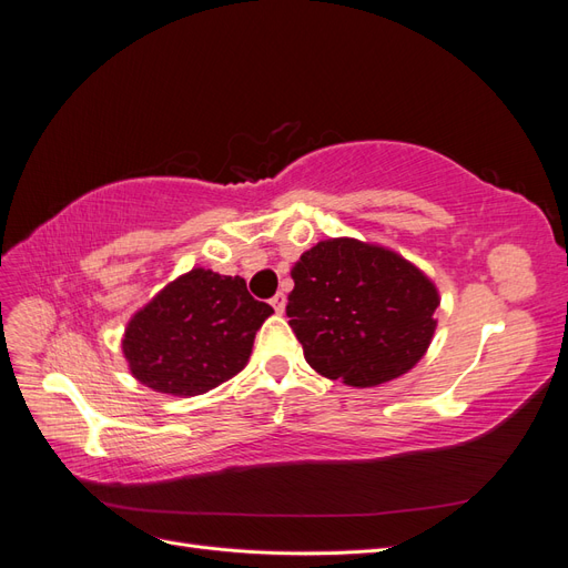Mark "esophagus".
Instances as JSON below:
<instances>
[{
    "mask_svg": "<svg viewBox=\"0 0 568 568\" xmlns=\"http://www.w3.org/2000/svg\"><path fill=\"white\" fill-rule=\"evenodd\" d=\"M272 307H274V311H277V315H282L284 313V307H286V296L282 294V291H280V294H274L272 296Z\"/></svg>",
    "mask_w": 568,
    "mask_h": 568,
    "instance_id": "1",
    "label": "esophagus"
}]
</instances>
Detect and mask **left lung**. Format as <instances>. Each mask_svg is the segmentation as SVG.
<instances>
[{
    "instance_id": "8db88e82",
    "label": "left lung",
    "mask_w": 568,
    "mask_h": 568,
    "mask_svg": "<svg viewBox=\"0 0 568 568\" xmlns=\"http://www.w3.org/2000/svg\"><path fill=\"white\" fill-rule=\"evenodd\" d=\"M286 317L317 374L353 388L398 379L432 346L440 294L428 274L382 244L336 236L291 267Z\"/></svg>"
}]
</instances>
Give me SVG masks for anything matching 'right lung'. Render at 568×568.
I'll use <instances>...</instances> for the list:
<instances>
[{
	"label": "right lung",
	"instance_id": "1",
	"mask_svg": "<svg viewBox=\"0 0 568 568\" xmlns=\"http://www.w3.org/2000/svg\"><path fill=\"white\" fill-rule=\"evenodd\" d=\"M272 313L242 277L194 267L130 317L120 346L136 382L189 398L246 367L255 332Z\"/></svg>",
	"mask_w": 568,
	"mask_h": 568
}]
</instances>
